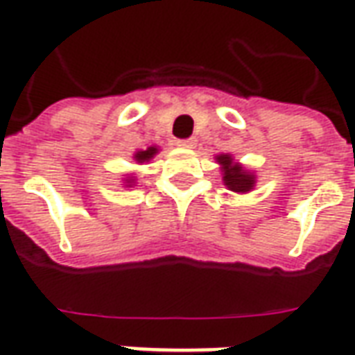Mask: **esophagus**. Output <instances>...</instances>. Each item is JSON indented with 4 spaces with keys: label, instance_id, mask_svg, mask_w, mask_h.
<instances>
[{
    "label": "esophagus",
    "instance_id": "34e87169",
    "mask_svg": "<svg viewBox=\"0 0 355 355\" xmlns=\"http://www.w3.org/2000/svg\"><path fill=\"white\" fill-rule=\"evenodd\" d=\"M197 145V139L195 137H191V139H182V141H178V147H183V149H193Z\"/></svg>",
    "mask_w": 355,
    "mask_h": 355
}]
</instances>
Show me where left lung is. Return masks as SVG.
I'll return each instance as SVG.
<instances>
[{"label": "left lung", "mask_w": 355, "mask_h": 355, "mask_svg": "<svg viewBox=\"0 0 355 355\" xmlns=\"http://www.w3.org/2000/svg\"><path fill=\"white\" fill-rule=\"evenodd\" d=\"M216 162L220 164L223 185L227 189L233 191V193H239V195H245V193H250L254 189V185H256V173L252 170L245 168L241 162H237L233 158V155H230V153L218 155Z\"/></svg>", "instance_id": "8db88e82"}]
</instances>
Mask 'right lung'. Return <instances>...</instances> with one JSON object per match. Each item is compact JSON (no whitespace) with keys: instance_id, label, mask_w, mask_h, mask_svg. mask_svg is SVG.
Masks as SVG:
<instances>
[{"instance_id":"obj_1","label":"right lung","mask_w":355,"mask_h":355,"mask_svg":"<svg viewBox=\"0 0 355 355\" xmlns=\"http://www.w3.org/2000/svg\"><path fill=\"white\" fill-rule=\"evenodd\" d=\"M158 147L157 145H153V147H147L145 150H137L135 155H133V160L137 162V164H145V162H149V160H153L155 158V155H158ZM122 183H124V187H133L135 185V175H125L124 180H122Z\"/></svg>"}]
</instances>
